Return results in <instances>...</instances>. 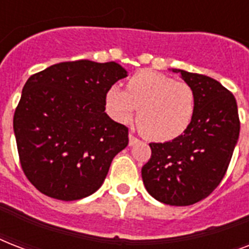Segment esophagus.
Returning a JSON list of instances; mask_svg holds the SVG:
<instances>
[{
  "label": "esophagus",
  "mask_w": 249,
  "mask_h": 249,
  "mask_svg": "<svg viewBox=\"0 0 249 249\" xmlns=\"http://www.w3.org/2000/svg\"><path fill=\"white\" fill-rule=\"evenodd\" d=\"M138 142H140V140H138L137 137H134L133 134H129V144H130V146L138 143Z\"/></svg>",
  "instance_id": "1"
}]
</instances>
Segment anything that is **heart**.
I'll use <instances>...</instances> for the list:
<instances>
[{
    "mask_svg": "<svg viewBox=\"0 0 249 249\" xmlns=\"http://www.w3.org/2000/svg\"><path fill=\"white\" fill-rule=\"evenodd\" d=\"M106 106L119 123H129L140 108L137 124L141 132L156 142H168L182 136L191 124L195 94L189 84L142 70L129 79L126 91L116 85L109 88Z\"/></svg>",
    "mask_w": 249,
    "mask_h": 249,
    "instance_id": "b5f03b06",
    "label": "heart"
}]
</instances>
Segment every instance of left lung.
Wrapping results in <instances>:
<instances>
[{"mask_svg":"<svg viewBox=\"0 0 249 249\" xmlns=\"http://www.w3.org/2000/svg\"><path fill=\"white\" fill-rule=\"evenodd\" d=\"M181 73L195 94V112L186 132L164 143H150L151 158L142 166L148 194L164 204H195L222 181L239 138L235 97L212 77Z\"/></svg>","mask_w":249,"mask_h":249,"instance_id":"8db88e82","label":"left lung"}]
</instances>
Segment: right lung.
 Returning a JSON list of instances; mask_svg holds the SVG:
<instances>
[{"label":"right lung","mask_w":249,"mask_h":249,"mask_svg":"<svg viewBox=\"0 0 249 249\" xmlns=\"http://www.w3.org/2000/svg\"><path fill=\"white\" fill-rule=\"evenodd\" d=\"M128 72L115 62L76 60L50 66L27 80L14 113L25 177L40 193L79 200L95 193L128 128L105 112L109 88Z\"/></svg>","instance_id":"obj_1"}]
</instances>
